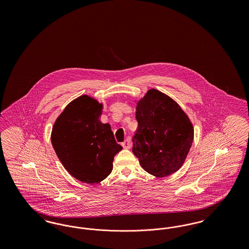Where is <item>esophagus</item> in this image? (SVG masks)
Returning <instances> with one entry per match:
<instances>
[{"label": "esophagus", "instance_id": "obj_1", "mask_svg": "<svg viewBox=\"0 0 249 249\" xmlns=\"http://www.w3.org/2000/svg\"><path fill=\"white\" fill-rule=\"evenodd\" d=\"M122 146L125 148V149H130V142L129 139L125 140L124 142H122Z\"/></svg>", "mask_w": 249, "mask_h": 249}]
</instances>
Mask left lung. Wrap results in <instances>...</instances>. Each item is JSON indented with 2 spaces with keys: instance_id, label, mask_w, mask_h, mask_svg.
<instances>
[{
  "instance_id": "obj_1",
  "label": "left lung",
  "mask_w": 249,
  "mask_h": 249,
  "mask_svg": "<svg viewBox=\"0 0 249 249\" xmlns=\"http://www.w3.org/2000/svg\"><path fill=\"white\" fill-rule=\"evenodd\" d=\"M138 129L132 152L140 164L157 178L176 173L184 163L193 141V127L178 104L150 89L136 107Z\"/></svg>"
}]
</instances>
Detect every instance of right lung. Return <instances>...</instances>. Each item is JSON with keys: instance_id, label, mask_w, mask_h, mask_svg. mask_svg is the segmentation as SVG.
<instances>
[{"instance_id": "add662e5", "label": "right lung", "mask_w": 249, "mask_h": 249, "mask_svg": "<svg viewBox=\"0 0 249 249\" xmlns=\"http://www.w3.org/2000/svg\"><path fill=\"white\" fill-rule=\"evenodd\" d=\"M102 105L83 95L73 100L56 120L51 142L62 165L88 184L107 178L114 157L122 149L110 125L100 121Z\"/></svg>"}]
</instances>
